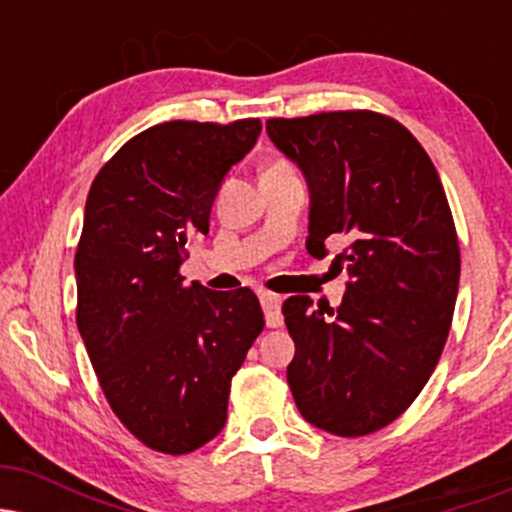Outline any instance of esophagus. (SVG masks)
<instances>
[{
    "mask_svg": "<svg viewBox=\"0 0 512 512\" xmlns=\"http://www.w3.org/2000/svg\"><path fill=\"white\" fill-rule=\"evenodd\" d=\"M260 303L264 310V320H267V327H281V322H284V315H281V298L269 291H260Z\"/></svg>",
    "mask_w": 512,
    "mask_h": 512,
    "instance_id": "34e87169",
    "label": "esophagus"
}]
</instances>
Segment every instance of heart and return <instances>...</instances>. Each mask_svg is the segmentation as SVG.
Returning a JSON list of instances; mask_svg holds the SVG:
<instances>
[{"label":"heart","mask_w":512,"mask_h":512,"mask_svg":"<svg viewBox=\"0 0 512 512\" xmlns=\"http://www.w3.org/2000/svg\"><path fill=\"white\" fill-rule=\"evenodd\" d=\"M272 168H289V166H284V163H274Z\"/></svg>","instance_id":"1"}]
</instances>
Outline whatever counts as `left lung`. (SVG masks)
Instances as JSON below:
<instances>
[{"label": "left lung", "mask_w": 512, "mask_h": 512, "mask_svg": "<svg viewBox=\"0 0 512 512\" xmlns=\"http://www.w3.org/2000/svg\"><path fill=\"white\" fill-rule=\"evenodd\" d=\"M267 134L308 185L305 250L322 260L349 243L337 308L310 296L281 308L296 342L286 378L308 424L366 436L419 397L448 339L460 286L448 197L424 146L385 115L269 120Z\"/></svg>", "instance_id": "obj_1"}]
</instances>
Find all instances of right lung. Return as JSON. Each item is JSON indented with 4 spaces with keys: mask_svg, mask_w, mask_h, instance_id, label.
<instances>
[{
    "mask_svg": "<svg viewBox=\"0 0 512 512\" xmlns=\"http://www.w3.org/2000/svg\"><path fill=\"white\" fill-rule=\"evenodd\" d=\"M260 132V120L154 125L105 163L86 199L76 325L117 419L168 455L219 436L233 375L264 327L250 289L211 291L178 274Z\"/></svg>",
    "mask_w": 512,
    "mask_h": 512,
    "instance_id": "add662e5",
    "label": "right lung"
}]
</instances>
